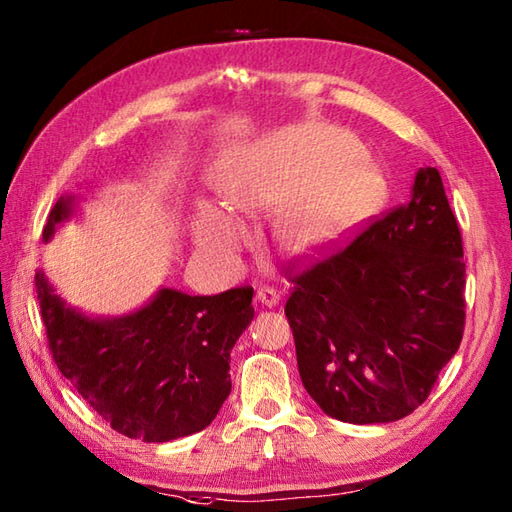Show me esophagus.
<instances>
[{
    "mask_svg": "<svg viewBox=\"0 0 512 512\" xmlns=\"http://www.w3.org/2000/svg\"><path fill=\"white\" fill-rule=\"evenodd\" d=\"M255 299L262 303V306L273 308V306H277V303H279V292L273 286H259Z\"/></svg>",
    "mask_w": 512,
    "mask_h": 512,
    "instance_id": "obj_1",
    "label": "esophagus"
}]
</instances>
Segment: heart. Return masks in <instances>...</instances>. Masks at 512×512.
Segmentation results:
<instances>
[{
    "label": "heart",
    "instance_id": "1",
    "mask_svg": "<svg viewBox=\"0 0 512 512\" xmlns=\"http://www.w3.org/2000/svg\"><path fill=\"white\" fill-rule=\"evenodd\" d=\"M352 149L350 140L334 132L290 138L228 171L224 198L235 213L273 211L288 202L277 222L281 246L297 255L317 253L383 198V180L372 167L335 162ZM195 235L204 246L220 250H233L242 239L235 226L211 213L198 222Z\"/></svg>",
    "mask_w": 512,
    "mask_h": 512
}]
</instances>
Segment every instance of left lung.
I'll return each mask as SVG.
<instances>
[{"mask_svg": "<svg viewBox=\"0 0 512 512\" xmlns=\"http://www.w3.org/2000/svg\"><path fill=\"white\" fill-rule=\"evenodd\" d=\"M440 171L369 217L350 242L292 262L286 317L308 394L330 418L372 424L409 416L458 352L466 266Z\"/></svg>", "mask_w": 512, "mask_h": 512, "instance_id": "8db88e82", "label": "left lung"}]
</instances>
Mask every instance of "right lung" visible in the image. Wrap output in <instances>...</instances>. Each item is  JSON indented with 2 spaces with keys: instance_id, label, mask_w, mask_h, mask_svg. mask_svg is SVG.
Returning a JSON list of instances; mask_svg holds the SVG:
<instances>
[{
  "instance_id": "right-lung-1",
  "label": "right lung",
  "mask_w": 512,
  "mask_h": 512,
  "mask_svg": "<svg viewBox=\"0 0 512 512\" xmlns=\"http://www.w3.org/2000/svg\"><path fill=\"white\" fill-rule=\"evenodd\" d=\"M70 213L52 206L43 239ZM48 350L59 372L118 433L169 442L209 427L231 394V350L253 321V288L213 297L162 288L129 317L96 321L63 306L35 275Z\"/></svg>"
}]
</instances>
